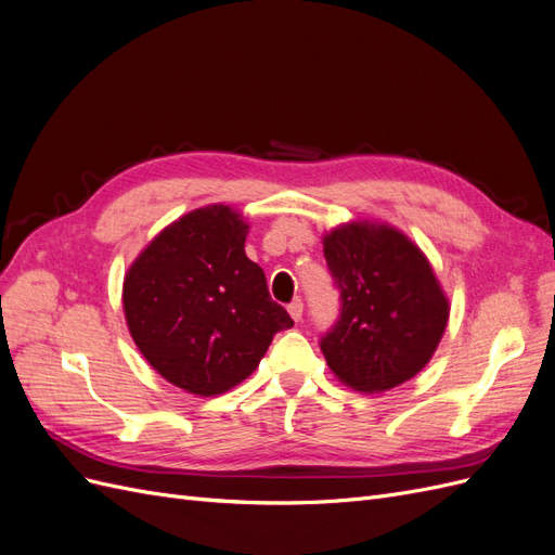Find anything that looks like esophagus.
Masks as SVG:
<instances>
[{"instance_id":"1","label":"esophagus","mask_w":555,"mask_h":555,"mask_svg":"<svg viewBox=\"0 0 555 555\" xmlns=\"http://www.w3.org/2000/svg\"><path fill=\"white\" fill-rule=\"evenodd\" d=\"M289 314H292L294 322H300V319H304V300L296 298L294 304H289Z\"/></svg>"}]
</instances>
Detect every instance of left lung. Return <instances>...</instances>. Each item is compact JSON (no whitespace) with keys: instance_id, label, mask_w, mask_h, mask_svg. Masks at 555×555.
Instances as JSON below:
<instances>
[{"instance_id":"1","label":"left lung","mask_w":555,"mask_h":555,"mask_svg":"<svg viewBox=\"0 0 555 555\" xmlns=\"http://www.w3.org/2000/svg\"><path fill=\"white\" fill-rule=\"evenodd\" d=\"M322 243L343 298L338 324L322 338L331 373L361 393L422 373L449 322V298L424 249L373 220L333 227Z\"/></svg>"}]
</instances>
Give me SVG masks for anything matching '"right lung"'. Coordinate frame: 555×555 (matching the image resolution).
Instances as JSON below:
<instances>
[{
    "label": "right lung",
    "mask_w": 555,
    "mask_h": 555,
    "mask_svg": "<svg viewBox=\"0 0 555 555\" xmlns=\"http://www.w3.org/2000/svg\"><path fill=\"white\" fill-rule=\"evenodd\" d=\"M245 217L210 204L178 217L133 259L122 308L155 371L194 396H220L257 371L278 331L294 322L247 259Z\"/></svg>",
    "instance_id": "1"
}]
</instances>
